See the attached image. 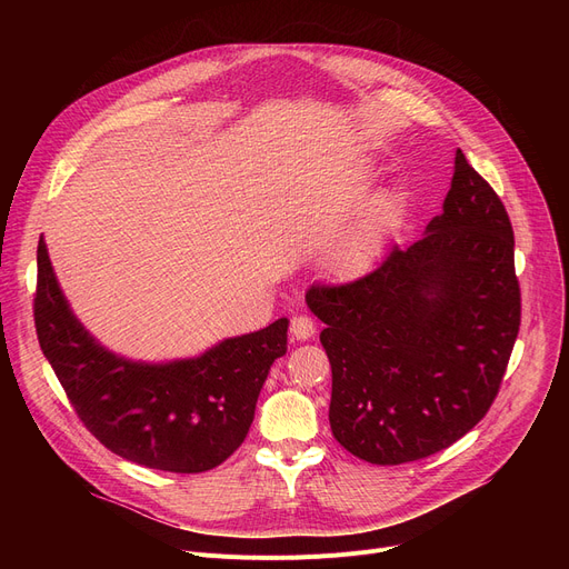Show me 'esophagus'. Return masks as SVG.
Returning <instances> with one entry per match:
<instances>
[{"mask_svg":"<svg viewBox=\"0 0 569 569\" xmlns=\"http://www.w3.org/2000/svg\"><path fill=\"white\" fill-rule=\"evenodd\" d=\"M316 335V322L309 316H295L290 320V337L295 341H309Z\"/></svg>","mask_w":569,"mask_h":569,"instance_id":"34e87169","label":"esophagus"}]
</instances>
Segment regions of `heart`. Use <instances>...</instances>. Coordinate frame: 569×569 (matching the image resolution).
Returning a JSON list of instances; mask_svg holds the SVG:
<instances>
[{
	"instance_id": "obj_1",
	"label": "heart",
	"mask_w": 569,
	"mask_h": 569,
	"mask_svg": "<svg viewBox=\"0 0 569 569\" xmlns=\"http://www.w3.org/2000/svg\"><path fill=\"white\" fill-rule=\"evenodd\" d=\"M395 212V202L390 196L378 198L365 219L355 226V230L343 239L332 258V269L341 279H357L365 277L369 269L376 264L385 230L390 226Z\"/></svg>"
}]
</instances>
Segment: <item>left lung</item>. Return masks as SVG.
I'll return each instance as SVG.
<instances>
[{
  "label": "left lung",
  "mask_w": 569,
  "mask_h": 569,
  "mask_svg": "<svg viewBox=\"0 0 569 569\" xmlns=\"http://www.w3.org/2000/svg\"><path fill=\"white\" fill-rule=\"evenodd\" d=\"M307 305L325 322L330 427L346 450L376 466L445 450L491 408L519 335L505 204L457 149L425 237L352 283L311 286Z\"/></svg>",
  "instance_id": "obj_1"
}]
</instances>
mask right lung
<instances>
[{
    "mask_svg": "<svg viewBox=\"0 0 569 569\" xmlns=\"http://www.w3.org/2000/svg\"><path fill=\"white\" fill-rule=\"evenodd\" d=\"M34 297L46 360L99 442L144 468L204 472L244 442L269 367L286 355L288 318L230 337L189 360H127L103 348L71 311L39 239Z\"/></svg>",
    "mask_w": 569,
    "mask_h": 569,
    "instance_id": "1",
    "label": "right lung"
}]
</instances>
